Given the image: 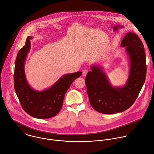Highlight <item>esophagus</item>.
<instances>
[{
  "mask_svg": "<svg viewBox=\"0 0 154 154\" xmlns=\"http://www.w3.org/2000/svg\"><path fill=\"white\" fill-rule=\"evenodd\" d=\"M88 70H86V69H85V70H83V72H82V75H83V76H86V74H87V73H88Z\"/></svg>",
  "mask_w": 154,
  "mask_h": 154,
  "instance_id": "obj_1",
  "label": "esophagus"
}]
</instances>
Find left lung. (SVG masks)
Instances as JSON below:
<instances>
[{"mask_svg": "<svg viewBox=\"0 0 154 154\" xmlns=\"http://www.w3.org/2000/svg\"><path fill=\"white\" fill-rule=\"evenodd\" d=\"M130 62L129 75L123 86L114 87L101 66H91L86 76L87 92L92 107L102 114L122 112L129 108L137 99L146 76L144 48L137 34L128 32L123 38Z\"/></svg>", "mask_w": 154, "mask_h": 154, "instance_id": "8db88e82", "label": "left lung"}]
</instances>
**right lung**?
Segmentation results:
<instances>
[{
    "instance_id": "add662e5",
    "label": "right lung",
    "mask_w": 154,
    "mask_h": 154,
    "mask_svg": "<svg viewBox=\"0 0 154 154\" xmlns=\"http://www.w3.org/2000/svg\"><path fill=\"white\" fill-rule=\"evenodd\" d=\"M31 36L19 51L14 68V85L17 96L23 110L31 116L46 119L56 116L60 111L65 95L72 83L80 77L82 72L63 75L53 86L42 91L32 89L28 83L25 73V62L29 53Z\"/></svg>"
}]
</instances>
